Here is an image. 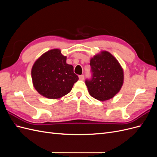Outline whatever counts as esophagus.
I'll return each instance as SVG.
<instances>
[{
    "instance_id": "1",
    "label": "esophagus",
    "mask_w": 157,
    "mask_h": 157,
    "mask_svg": "<svg viewBox=\"0 0 157 157\" xmlns=\"http://www.w3.org/2000/svg\"><path fill=\"white\" fill-rule=\"evenodd\" d=\"M78 77H79V79L81 80H83L84 79V75H80Z\"/></svg>"
}]
</instances>
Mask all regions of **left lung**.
<instances>
[{
    "label": "left lung",
    "mask_w": 157,
    "mask_h": 157,
    "mask_svg": "<svg viewBox=\"0 0 157 157\" xmlns=\"http://www.w3.org/2000/svg\"><path fill=\"white\" fill-rule=\"evenodd\" d=\"M92 78L86 80L90 96L101 101L113 98L124 82V71L110 52L103 50L90 59Z\"/></svg>",
    "instance_id": "1"
}]
</instances>
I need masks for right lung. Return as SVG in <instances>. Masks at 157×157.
I'll use <instances>...</instances> for the list:
<instances>
[{"instance_id":"right-lung-1","label":"right lung","mask_w":157,"mask_h":157,"mask_svg":"<svg viewBox=\"0 0 157 157\" xmlns=\"http://www.w3.org/2000/svg\"><path fill=\"white\" fill-rule=\"evenodd\" d=\"M67 56L58 48L46 52L38 58L31 69L33 86L41 96L57 99L65 96L78 80L73 66L66 63Z\"/></svg>"}]
</instances>
